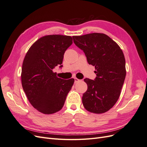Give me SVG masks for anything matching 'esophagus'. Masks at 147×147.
Wrapping results in <instances>:
<instances>
[{
	"instance_id": "obj_1",
	"label": "esophagus",
	"mask_w": 147,
	"mask_h": 147,
	"mask_svg": "<svg viewBox=\"0 0 147 147\" xmlns=\"http://www.w3.org/2000/svg\"><path fill=\"white\" fill-rule=\"evenodd\" d=\"M74 80H75V83H77V82H78L79 81H80V80L79 79H78L77 78H74Z\"/></svg>"
}]
</instances>
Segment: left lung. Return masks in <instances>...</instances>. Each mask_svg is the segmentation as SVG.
Returning <instances> with one entry per match:
<instances>
[{"label": "left lung", "mask_w": 147, "mask_h": 147, "mask_svg": "<svg viewBox=\"0 0 147 147\" xmlns=\"http://www.w3.org/2000/svg\"><path fill=\"white\" fill-rule=\"evenodd\" d=\"M89 64L95 66L94 80L85 78L87 91L82 97L84 107L94 113L107 112L117 102L126 77V61L121 48L108 35L92 33L73 36Z\"/></svg>", "instance_id": "obj_1"}]
</instances>
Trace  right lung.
I'll return each mask as SVG.
<instances>
[{
  "label": "right lung",
  "instance_id": "right-lung-1",
  "mask_svg": "<svg viewBox=\"0 0 147 147\" xmlns=\"http://www.w3.org/2000/svg\"><path fill=\"white\" fill-rule=\"evenodd\" d=\"M72 43V38L67 35H45L26 53L22 66V86L31 105L40 112L52 114L63 108L74 79L57 78L53 69L63 67L64 53Z\"/></svg>",
  "mask_w": 147,
  "mask_h": 147
}]
</instances>
